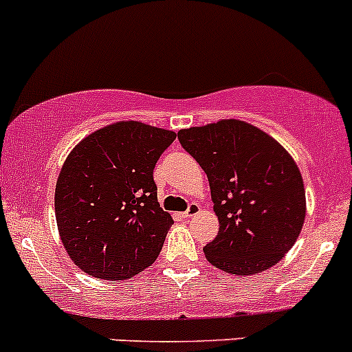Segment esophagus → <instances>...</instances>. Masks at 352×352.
I'll return each mask as SVG.
<instances>
[{
  "label": "esophagus",
  "instance_id": "esophagus-1",
  "mask_svg": "<svg viewBox=\"0 0 352 352\" xmlns=\"http://www.w3.org/2000/svg\"><path fill=\"white\" fill-rule=\"evenodd\" d=\"M199 211H201V206H199L197 202H190V204L187 206L186 211L182 212V216L184 218H190V216H196Z\"/></svg>",
  "mask_w": 352,
  "mask_h": 352
}]
</instances>
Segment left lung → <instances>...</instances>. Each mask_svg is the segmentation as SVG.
I'll use <instances>...</instances> for the list:
<instances>
[{"mask_svg": "<svg viewBox=\"0 0 352 352\" xmlns=\"http://www.w3.org/2000/svg\"><path fill=\"white\" fill-rule=\"evenodd\" d=\"M177 138L208 175L219 219L206 258L236 276L278 264L300 236L307 212L291 155L264 131L235 119L182 129Z\"/></svg>", "mask_w": 352, "mask_h": 352, "instance_id": "8db88e82", "label": "left lung"}]
</instances>
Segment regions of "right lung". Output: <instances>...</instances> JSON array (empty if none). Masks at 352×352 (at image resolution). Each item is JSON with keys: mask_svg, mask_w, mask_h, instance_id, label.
Listing matches in <instances>:
<instances>
[{"mask_svg": "<svg viewBox=\"0 0 352 352\" xmlns=\"http://www.w3.org/2000/svg\"><path fill=\"white\" fill-rule=\"evenodd\" d=\"M173 131L116 122L74 146L56 184V221L71 261L97 279L133 278L151 265L173 225L153 168Z\"/></svg>", "mask_w": 352, "mask_h": 352, "instance_id": "1", "label": "right lung"}]
</instances>
